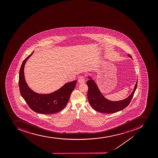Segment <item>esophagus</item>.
Instances as JSON below:
<instances>
[{"label": "esophagus", "mask_w": 158, "mask_h": 158, "mask_svg": "<svg viewBox=\"0 0 158 158\" xmlns=\"http://www.w3.org/2000/svg\"><path fill=\"white\" fill-rule=\"evenodd\" d=\"M85 78L84 76H80L78 79V82L80 83H84L85 82Z\"/></svg>", "instance_id": "1"}]
</instances>
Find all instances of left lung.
<instances>
[{
    "instance_id": "left-lung-1",
    "label": "left lung",
    "mask_w": 158,
    "mask_h": 158,
    "mask_svg": "<svg viewBox=\"0 0 158 158\" xmlns=\"http://www.w3.org/2000/svg\"><path fill=\"white\" fill-rule=\"evenodd\" d=\"M128 56L132 59L130 55L128 54ZM87 78L88 80L86 83L88 86L87 97L89 102L94 110L102 113H114L127 107L137 88V79L133 90L128 98L121 101H110L103 96L95 81L93 79V77L89 75Z\"/></svg>"
}]
</instances>
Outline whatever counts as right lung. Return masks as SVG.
<instances>
[{
	"label": "right lung",
	"instance_id": "right-lung-1",
	"mask_svg": "<svg viewBox=\"0 0 158 158\" xmlns=\"http://www.w3.org/2000/svg\"><path fill=\"white\" fill-rule=\"evenodd\" d=\"M26 57L21 65L19 72V84L20 93L30 108L34 112L43 114H52L60 112L66 106L77 80L66 83L60 89L48 94H38L30 88L24 75L26 63L33 55Z\"/></svg>",
	"mask_w": 158,
	"mask_h": 158
}]
</instances>
